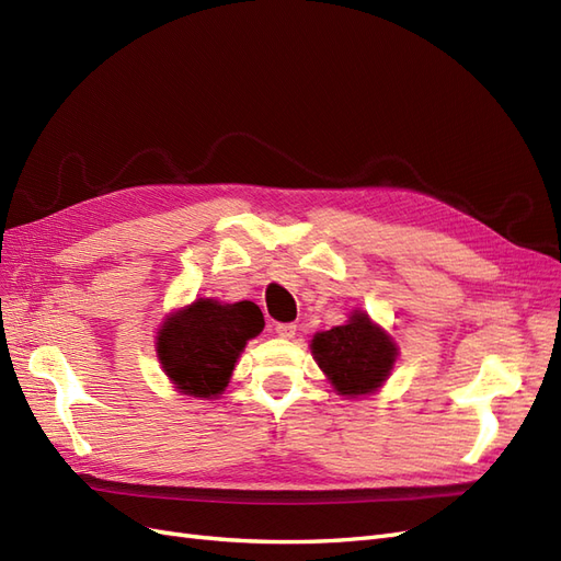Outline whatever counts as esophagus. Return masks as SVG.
Returning a JSON list of instances; mask_svg holds the SVG:
<instances>
[{"mask_svg":"<svg viewBox=\"0 0 561 561\" xmlns=\"http://www.w3.org/2000/svg\"><path fill=\"white\" fill-rule=\"evenodd\" d=\"M276 334L283 336V339H293L297 334V325H295V322H278Z\"/></svg>","mask_w":561,"mask_h":561,"instance_id":"34e87169","label":"esophagus"}]
</instances>
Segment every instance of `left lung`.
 <instances>
[{
    "mask_svg": "<svg viewBox=\"0 0 561 561\" xmlns=\"http://www.w3.org/2000/svg\"><path fill=\"white\" fill-rule=\"evenodd\" d=\"M311 355L336 396H371L386 383L398 360V344L367 311L353 309L344 325L316 332Z\"/></svg>",
    "mask_w": 561,
    "mask_h": 561,
    "instance_id": "8db88e82",
    "label": "left lung"
}]
</instances>
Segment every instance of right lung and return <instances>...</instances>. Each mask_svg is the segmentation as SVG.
Returning <instances> with one entry per match:
<instances>
[{
    "mask_svg": "<svg viewBox=\"0 0 561 561\" xmlns=\"http://www.w3.org/2000/svg\"><path fill=\"white\" fill-rule=\"evenodd\" d=\"M262 330L264 316L254 301L201 297L163 318L157 358L178 393L213 400L225 393L245 344Z\"/></svg>",
    "mask_w": 561,
    "mask_h": 561,
    "instance_id": "obj_1",
    "label": "right lung"
}]
</instances>
